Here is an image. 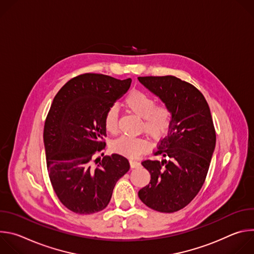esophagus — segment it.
<instances>
[{
  "label": "esophagus",
  "mask_w": 254,
  "mask_h": 254,
  "mask_svg": "<svg viewBox=\"0 0 254 254\" xmlns=\"http://www.w3.org/2000/svg\"><path fill=\"white\" fill-rule=\"evenodd\" d=\"M129 166L131 169H135V168H138L140 166V163L137 162V161H133V160H130L129 161Z\"/></svg>",
  "instance_id": "esophagus-1"
}]
</instances>
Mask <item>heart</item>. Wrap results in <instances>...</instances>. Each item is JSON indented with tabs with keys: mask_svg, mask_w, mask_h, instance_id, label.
I'll use <instances>...</instances> for the list:
<instances>
[{
	"mask_svg": "<svg viewBox=\"0 0 254 254\" xmlns=\"http://www.w3.org/2000/svg\"><path fill=\"white\" fill-rule=\"evenodd\" d=\"M125 104L134 116L143 120L142 128L154 138L164 135L171 124V112L166 105H156V100L150 94L139 90H132L126 98ZM119 112L117 106L108 108L104 125L107 131L112 133L118 130ZM115 153L127 158H137L149 149V142L141 137L122 136L112 143Z\"/></svg>",
	"mask_w": 254,
	"mask_h": 254,
	"instance_id": "1",
	"label": "heart"
}]
</instances>
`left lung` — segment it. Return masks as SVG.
<instances>
[{"label":"left lung","instance_id":"left-lung-1","mask_svg":"<svg viewBox=\"0 0 254 254\" xmlns=\"http://www.w3.org/2000/svg\"><path fill=\"white\" fill-rule=\"evenodd\" d=\"M137 79L171 112L168 133L155 154L169 160L141 163L151 174V181L138 191V197L156 211L176 212L195 198L209 170L216 146L210 108L196 87L175 76Z\"/></svg>","mask_w":254,"mask_h":254}]
</instances>
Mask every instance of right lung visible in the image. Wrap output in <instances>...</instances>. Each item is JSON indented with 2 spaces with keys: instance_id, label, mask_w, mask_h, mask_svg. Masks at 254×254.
<instances>
[{
  "instance_id": "right-lung-1",
  "label": "right lung",
  "mask_w": 254,
  "mask_h": 254,
  "mask_svg": "<svg viewBox=\"0 0 254 254\" xmlns=\"http://www.w3.org/2000/svg\"><path fill=\"white\" fill-rule=\"evenodd\" d=\"M130 83V78L86 73L69 80L53 99L43 133L47 170L57 197L72 212L103 210L129 170L128 161L118 154L104 156L98 164L93 159L105 147L101 139L108 108Z\"/></svg>"
}]
</instances>
